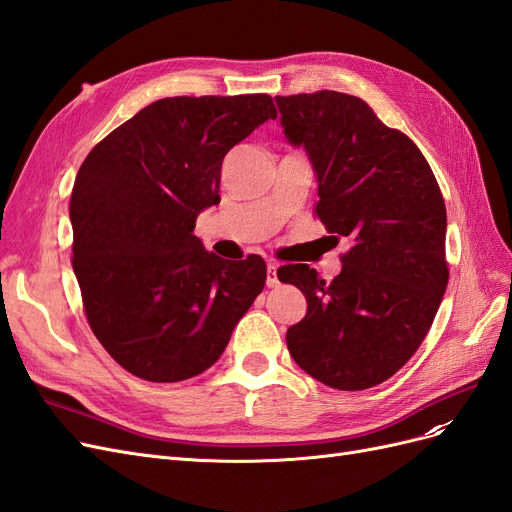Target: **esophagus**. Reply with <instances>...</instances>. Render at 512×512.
I'll return each instance as SVG.
<instances>
[{
    "label": "esophagus",
    "mask_w": 512,
    "mask_h": 512,
    "mask_svg": "<svg viewBox=\"0 0 512 512\" xmlns=\"http://www.w3.org/2000/svg\"><path fill=\"white\" fill-rule=\"evenodd\" d=\"M267 286L269 288L280 286V277H277V265H275V262H269V265H267Z\"/></svg>",
    "instance_id": "34e87169"
}]
</instances>
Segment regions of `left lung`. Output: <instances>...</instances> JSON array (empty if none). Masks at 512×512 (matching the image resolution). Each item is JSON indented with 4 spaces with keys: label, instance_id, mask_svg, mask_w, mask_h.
I'll return each mask as SVG.
<instances>
[{
    "label": "left lung",
    "instance_id": "left-lung-1",
    "mask_svg": "<svg viewBox=\"0 0 512 512\" xmlns=\"http://www.w3.org/2000/svg\"><path fill=\"white\" fill-rule=\"evenodd\" d=\"M288 143L303 147L318 183L316 215L348 237L333 282L288 265L307 314L286 333L301 369L339 391L389 380L425 339L448 284L446 207L427 160L356 96H275Z\"/></svg>",
    "mask_w": 512,
    "mask_h": 512
}]
</instances>
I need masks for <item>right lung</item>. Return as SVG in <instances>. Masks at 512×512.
I'll return each instance as SVG.
<instances>
[{"label":"right lung","mask_w":512,"mask_h":512,"mask_svg":"<svg viewBox=\"0 0 512 512\" xmlns=\"http://www.w3.org/2000/svg\"><path fill=\"white\" fill-rule=\"evenodd\" d=\"M275 117L267 94L162 98L81 164L70 198L72 267L91 331L130 374L149 382L203 374L265 288V260L215 256L194 226L220 203L226 153Z\"/></svg>","instance_id":"1"}]
</instances>
